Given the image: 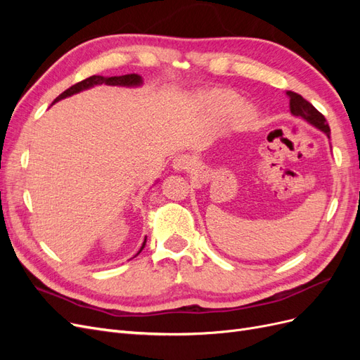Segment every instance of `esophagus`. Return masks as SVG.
<instances>
[{
    "label": "esophagus",
    "instance_id": "esophagus-1",
    "mask_svg": "<svg viewBox=\"0 0 360 360\" xmlns=\"http://www.w3.org/2000/svg\"><path fill=\"white\" fill-rule=\"evenodd\" d=\"M192 163H193V160L189 155H179V156H176V159L172 160V168L177 172L188 171V169H191Z\"/></svg>",
    "mask_w": 360,
    "mask_h": 360
}]
</instances>
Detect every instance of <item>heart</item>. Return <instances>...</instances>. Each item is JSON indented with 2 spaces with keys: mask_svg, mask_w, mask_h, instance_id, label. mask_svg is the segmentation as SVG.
<instances>
[{
  "mask_svg": "<svg viewBox=\"0 0 360 360\" xmlns=\"http://www.w3.org/2000/svg\"><path fill=\"white\" fill-rule=\"evenodd\" d=\"M200 103L216 122H222L233 114V124L237 129L252 127L258 112L252 105H242V97L233 90L214 89L200 96Z\"/></svg>",
  "mask_w": 360,
  "mask_h": 360,
  "instance_id": "heart-1",
  "label": "heart"
}]
</instances>
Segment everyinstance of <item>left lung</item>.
Returning a JSON list of instances; mask_svg holds the SVG:
<instances>
[{
    "label": "left lung",
    "instance_id": "left-lung-1",
    "mask_svg": "<svg viewBox=\"0 0 360 360\" xmlns=\"http://www.w3.org/2000/svg\"><path fill=\"white\" fill-rule=\"evenodd\" d=\"M287 96L290 99L291 115L304 120V122L309 123L314 127H317L326 136L330 138V129L323 114H320L317 110H315L308 101H304L300 94L294 91H287Z\"/></svg>",
    "mask_w": 360,
    "mask_h": 360
}]
</instances>
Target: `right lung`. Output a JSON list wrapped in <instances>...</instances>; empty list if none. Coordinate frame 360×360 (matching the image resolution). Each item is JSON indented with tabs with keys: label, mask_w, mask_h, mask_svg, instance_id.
Masks as SVG:
<instances>
[{
	"label": "right lung",
	"mask_w": 360,
	"mask_h": 360,
	"mask_svg": "<svg viewBox=\"0 0 360 360\" xmlns=\"http://www.w3.org/2000/svg\"><path fill=\"white\" fill-rule=\"evenodd\" d=\"M102 84H103V85H115V86H127V89H135V86H141V85H143V78H141L139 75H135V73H132V75H122V76H101V75H93V76H90V78H86V79H84V81H81V82H78V84L72 85L70 89H68L64 93H61V94L57 97V99L53 101V103L60 102V101H63V99H66V97H70V96H73V94H76V93H81V91H84V90L93 89V86L102 85ZM146 243H147V236H146V238H144L143 246H141V249L138 250V254L141 252V250L144 249ZM138 254H136V255H138ZM136 255H135V257H136Z\"/></svg>",
	"instance_id": "right-lung-1"
}]
</instances>
